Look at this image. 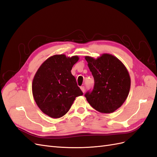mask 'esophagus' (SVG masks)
Masks as SVG:
<instances>
[{"label":"esophagus","mask_w":157,"mask_h":157,"mask_svg":"<svg viewBox=\"0 0 157 157\" xmlns=\"http://www.w3.org/2000/svg\"><path fill=\"white\" fill-rule=\"evenodd\" d=\"M80 89H81V90L82 91L83 93L85 92V87H84V86H81V87H80Z\"/></svg>","instance_id":"esophagus-1"}]
</instances>
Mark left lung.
Masks as SVG:
<instances>
[{
	"label": "left lung",
	"instance_id": "8db88e82",
	"mask_svg": "<svg viewBox=\"0 0 157 157\" xmlns=\"http://www.w3.org/2000/svg\"><path fill=\"white\" fill-rule=\"evenodd\" d=\"M85 59L94 79L92 92L85 94L87 101L99 112H114L128 96L131 81L128 70L121 61L109 53L97 59L90 56Z\"/></svg>",
	"mask_w": 157,
	"mask_h": 157
}]
</instances>
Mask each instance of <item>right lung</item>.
Here are the masks:
<instances>
[{"label":"right lung","instance_id":"1","mask_svg":"<svg viewBox=\"0 0 157 157\" xmlns=\"http://www.w3.org/2000/svg\"><path fill=\"white\" fill-rule=\"evenodd\" d=\"M78 56L55 55L41 65L32 82L34 100L45 114L59 118L70 110L76 97L82 96L71 70Z\"/></svg>","mask_w":157,"mask_h":157}]
</instances>
